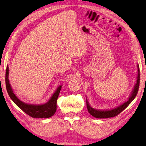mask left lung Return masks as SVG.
<instances>
[{
    "mask_svg": "<svg viewBox=\"0 0 146 146\" xmlns=\"http://www.w3.org/2000/svg\"><path fill=\"white\" fill-rule=\"evenodd\" d=\"M138 76H137V83L135 86L134 90L133 91V93L131 96H130L128 101H126V103L122 104L117 108L111 110H105V111H101V110H97L92 108V107L89 105L88 101H86V107H87L88 111L92 115L94 116V117L99 119H105V118H110V117H113L117 116V115H119L120 113L126 109L127 106H129V104L131 103L132 101L135 98V97L137 96V94L138 93L140 85V68L139 65H138Z\"/></svg>",
    "mask_w": 146,
    "mask_h": 146,
    "instance_id": "8db88e82",
    "label": "left lung"
}]
</instances>
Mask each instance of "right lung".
Returning a JSON list of instances; mask_svg holds the SVG:
<instances>
[{"label":"right lung","instance_id":"obj_1","mask_svg":"<svg viewBox=\"0 0 146 146\" xmlns=\"http://www.w3.org/2000/svg\"><path fill=\"white\" fill-rule=\"evenodd\" d=\"M9 74V68L8 66L6 67V90L10 98L12 101L28 115L33 117V118H48L52 116L55 113L56 111V104H57V99L58 98L59 94L61 90V86H60L57 88L55 93L53 94L52 98L48 103L42 105H31V104H27L24 103L20 101L15 94L13 92L12 88L10 86V84L8 80Z\"/></svg>","mask_w":146,"mask_h":146}]
</instances>
